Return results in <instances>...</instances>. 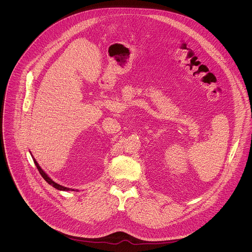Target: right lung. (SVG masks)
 Listing matches in <instances>:
<instances>
[{"label": "right lung", "mask_w": 252, "mask_h": 252, "mask_svg": "<svg viewBox=\"0 0 252 252\" xmlns=\"http://www.w3.org/2000/svg\"><path fill=\"white\" fill-rule=\"evenodd\" d=\"M32 155V154H31ZM32 158H33V160H34V163H35V165H36V169L38 170V172H39V174H40V176L44 179V180L48 183V184H50V185H52L54 188H56V189H58V190H62V191H70V190H72L73 191V189H71V188H68V187H65V186H62V185H60V184H58V183H56V182H54L53 180H51L47 175H46V173L39 167V165L37 164V162L36 161V159L32 156Z\"/></svg>", "instance_id": "1"}]
</instances>
